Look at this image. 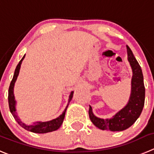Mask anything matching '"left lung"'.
I'll return each mask as SVG.
<instances>
[{
    "mask_svg": "<svg viewBox=\"0 0 154 154\" xmlns=\"http://www.w3.org/2000/svg\"><path fill=\"white\" fill-rule=\"evenodd\" d=\"M128 60L132 69L131 92L128 104L116 113L112 119H100L94 116L90 106L89 116L96 127L101 130L111 131H122L128 128L135 122L143 110L145 100V87L143 73L140 66L134 56L133 52L128 45Z\"/></svg>",
    "mask_w": 154,
    "mask_h": 154,
    "instance_id": "8db88e82",
    "label": "left lung"
}]
</instances>
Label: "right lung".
<instances>
[{
  "instance_id": "right-lung-1",
  "label": "right lung",
  "mask_w": 154,
  "mask_h": 154,
  "mask_svg": "<svg viewBox=\"0 0 154 154\" xmlns=\"http://www.w3.org/2000/svg\"><path fill=\"white\" fill-rule=\"evenodd\" d=\"M24 57H25V55L23 57L22 59L20 61L19 64H17V67H16L15 69V71H14V77H13L12 80H11V84H10L9 90H8V103H9L10 111H11V114L13 115V116H14V118L15 119V120L17 122V123H18L21 127L23 128L26 130L29 131L34 132V133L38 134H45L57 130V129L61 127V124L63 123L64 116H65V112L66 110H67V106H68V104L70 102V100H72L73 94H74V92L73 91L70 93V96H69L68 104H67V107L65 108L64 111L63 112L62 114H61V116H58V117L56 118V119H52V120L51 121H48V122H34L33 125H26L25 124V123L23 122L20 119V118L17 116V112H16V100L14 94V84H15L17 77H18L21 64H22V61L24 59Z\"/></svg>"
}]
</instances>
